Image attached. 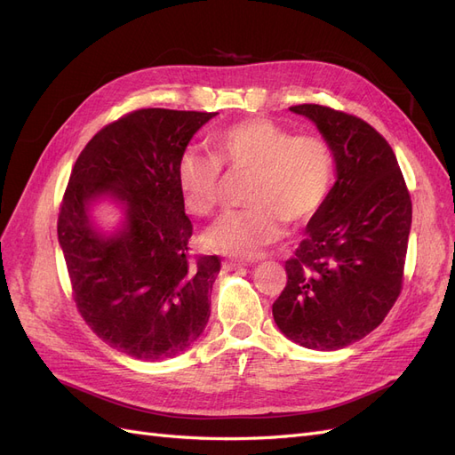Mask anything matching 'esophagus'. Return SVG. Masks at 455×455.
<instances>
[{
    "mask_svg": "<svg viewBox=\"0 0 455 455\" xmlns=\"http://www.w3.org/2000/svg\"><path fill=\"white\" fill-rule=\"evenodd\" d=\"M243 266H246V261H243V259H226L224 261L226 269H237V267H243Z\"/></svg>",
    "mask_w": 455,
    "mask_h": 455,
    "instance_id": "1",
    "label": "esophagus"
}]
</instances>
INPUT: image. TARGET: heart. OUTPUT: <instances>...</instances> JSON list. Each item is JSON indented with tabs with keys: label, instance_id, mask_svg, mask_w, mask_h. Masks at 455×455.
<instances>
[{
	"label": "heart",
	"instance_id": "heart-1",
	"mask_svg": "<svg viewBox=\"0 0 455 455\" xmlns=\"http://www.w3.org/2000/svg\"><path fill=\"white\" fill-rule=\"evenodd\" d=\"M222 169L249 176V209L220 220L204 233L211 249L252 258L283 235V224H304L323 209L334 186L336 157L319 134H292L269 119H244L220 131L212 154L188 149L178 164V186L196 216L216 212Z\"/></svg>",
	"mask_w": 455,
	"mask_h": 455
}]
</instances>
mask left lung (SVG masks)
<instances>
[{"label":"left lung","mask_w":455,"mask_h":455,"mask_svg":"<svg viewBox=\"0 0 455 455\" xmlns=\"http://www.w3.org/2000/svg\"><path fill=\"white\" fill-rule=\"evenodd\" d=\"M291 112L332 146L338 178L286 259L273 319L301 347L336 351L378 328L401 294L411 201L391 146L366 121L319 104Z\"/></svg>","instance_id":"1"}]
</instances>
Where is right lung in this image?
Listing matches in <instances>:
<instances>
[{"label":"right lung","mask_w":455,"mask_h":455,"mask_svg":"<svg viewBox=\"0 0 455 455\" xmlns=\"http://www.w3.org/2000/svg\"><path fill=\"white\" fill-rule=\"evenodd\" d=\"M216 114L136 109L96 132L81 151L59 212L72 296L92 332L140 361L184 353L209 323L218 256L188 254L194 233L184 212L178 164ZM109 196L126 224L102 236L90 204Z\"/></svg>","instance_id":"obj_1"}]
</instances>
